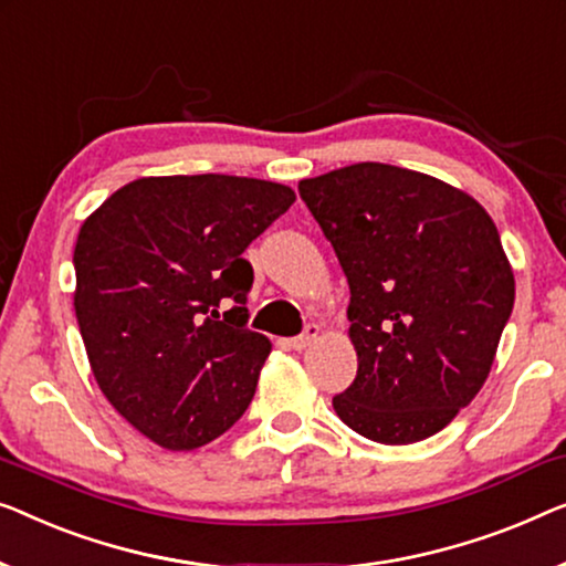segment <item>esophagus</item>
I'll return each instance as SVG.
<instances>
[{
	"mask_svg": "<svg viewBox=\"0 0 566 566\" xmlns=\"http://www.w3.org/2000/svg\"><path fill=\"white\" fill-rule=\"evenodd\" d=\"M318 334H322V329H318V324H308L306 329H303V332L298 334V337L291 339V347L296 349V352L306 349V347H311V344H314V342L318 339Z\"/></svg>",
	"mask_w": 566,
	"mask_h": 566,
	"instance_id": "1",
	"label": "esophagus"
}]
</instances>
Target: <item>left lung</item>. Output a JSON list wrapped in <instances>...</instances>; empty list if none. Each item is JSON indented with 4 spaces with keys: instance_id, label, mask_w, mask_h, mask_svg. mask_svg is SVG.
I'll return each mask as SVG.
<instances>
[{
    "instance_id": "8db88e82",
    "label": "left lung",
    "mask_w": 566,
    "mask_h": 566,
    "mask_svg": "<svg viewBox=\"0 0 566 566\" xmlns=\"http://www.w3.org/2000/svg\"><path fill=\"white\" fill-rule=\"evenodd\" d=\"M349 283L357 378L339 419L413 444L470 406L493 367L515 281L497 227L470 193L385 163L298 184Z\"/></svg>"
}]
</instances>
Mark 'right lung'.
Here are the masks:
<instances>
[{
	"label": "right lung",
	"instance_id": "add662e5",
	"mask_svg": "<svg viewBox=\"0 0 566 566\" xmlns=\"http://www.w3.org/2000/svg\"><path fill=\"white\" fill-rule=\"evenodd\" d=\"M293 201L260 178L150 176L81 224L73 308L88 365L158 447L209 444L255 396L270 339L244 326L255 275L242 252Z\"/></svg>",
	"mask_w": 566,
	"mask_h": 566
}]
</instances>
